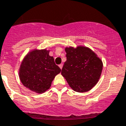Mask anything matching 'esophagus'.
Returning <instances> with one entry per match:
<instances>
[{
    "label": "esophagus",
    "instance_id": "34e87169",
    "mask_svg": "<svg viewBox=\"0 0 126 126\" xmlns=\"http://www.w3.org/2000/svg\"><path fill=\"white\" fill-rule=\"evenodd\" d=\"M63 64H62V63H61V64H60V65H59V67H60L61 69H62V68H63Z\"/></svg>",
    "mask_w": 126,
    "mask_h": 126
}]
</instances>
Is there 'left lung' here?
Instances as JSON below:
<instances>
[{
	"instance_id": "left-lung-1",
	"label": "left lung",
	"mask_w": 126,
	"mask_h": 126,
	"mask_svg": "<svg viewBox=\"0 0 126 126\" xmlns=\"http://www.w3.org/2000/svg\"><path fill=\"white\" fill-rule=\"evenodd\" d=\"M66 61L61 74L69 86L77 92H88L101 75L103 63L93 51L85 47L65 48Z\"/></svg>"
}]
</instances>
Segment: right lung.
<instances>
[{"label": "right lung", "mask_w": 126, "mask_h": 126, "mask_svg": "<svg viewBox=\"0 0 126 126\" xmlns=\"http://www.w3.org/2000/svg\"><path fill=\"white\" fill-rule=\"evenodd\" d=\"M46 49L34 50L25 57L19 69L23 85L37 93H43L51 87V82L61 69Z\"/></svg>", "instance_id": "add662e5"}]
</instances>
